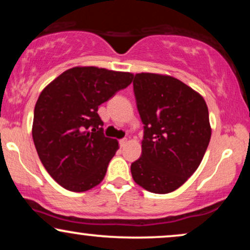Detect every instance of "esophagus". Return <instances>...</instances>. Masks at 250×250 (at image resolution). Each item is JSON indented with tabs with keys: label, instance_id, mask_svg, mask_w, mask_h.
I'll use <instances>...</instances> for the list:
<instances>
[{
	"label": "esophagus",
	"instance_id": "esophagus-1",
	"mask_svg": "<svg viewBox=\"0 0 250 250\" xmlns=\"http://www.w3.org/2000/svg\"><path fill=\"white\" fill-rule=\"evenodd\" d=\"M125 143H127V139H121V140H120V146H121V147H125Z\"/></svg>",
	"mask_w": 250,
	"mask_h": 250
}]
</instances>
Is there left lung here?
<instances>
[{"mask_svg":"<svg viewBox=\"0 0 250 250\" xmlns=\"http://www.w3.org/2000/svg\"><path fill=\"white\" fill-rule=\"evenodd\" d=\"M133 85L143 140L131 175L146 190L170 193L195 173L207 150L208 107L199 93L175 77L141 73Z\"/></svg>","mask_w":250,"mask_h":250,"instance_id":"1","label":"left lung"}]
</instances>
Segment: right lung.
Instances as JSON below:
<instances>
[{
    "instance_id": "right-lung-1",
    "label": "right lung",
    "mask_w": 250,
    "mask_h": 250,
    "mask_svg": "<svg viewBox=\"0 0 250 250\" xmlns=\"http://www.w3.org/2000/svg\"><path fill=\"white\" fill-rule=\"evenodd\" d=\"M133 74L75 67L49 83L34 110L33 140L42 165L70 191L89 190L104 179L119 148L104 136L99 105L133 81Z\"/></svg>"
}]
</instances>
